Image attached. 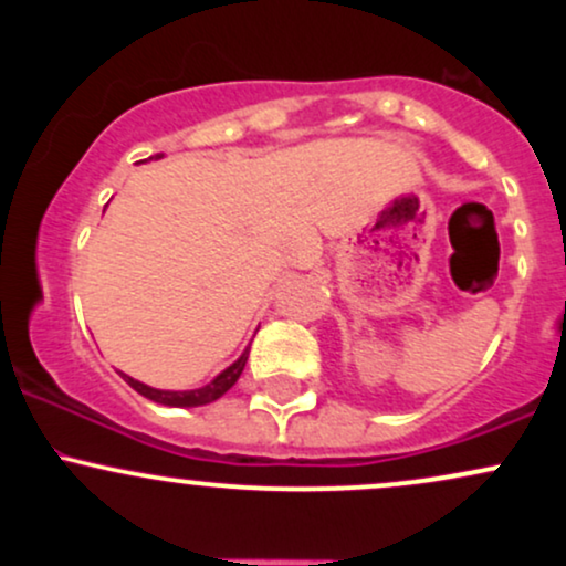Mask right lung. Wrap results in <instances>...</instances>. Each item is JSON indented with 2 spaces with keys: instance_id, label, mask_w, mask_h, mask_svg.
<instances>
[{
  "instance_id": "obj_1",
  "label": "right lung",
  "mask_w": 566,
  "mask_h": 566,
  "mask_svg": "<svg viewBox=\"0 0 566 566\" xmlns=\"http://www.w3.org/2000/svg\"><path fill=\"white\" fill-rule=\"evenodd\" d=\"M148 159H161V154H157V157H148ZM247 356H250V346L242 350V356H239L233 365L226 367L223 373H218L216 378L207 382V386L191 388V391H161V388L146 386V382L129 378V375H125V373H119V375L125 378L129 388H135V391H138L140 396L157 401V405H165V407H201V405H210V401L220 399V396L229 391L233 382L239 380V375H242V369L247 365Z\"/></svg>"
}]
</instances>
